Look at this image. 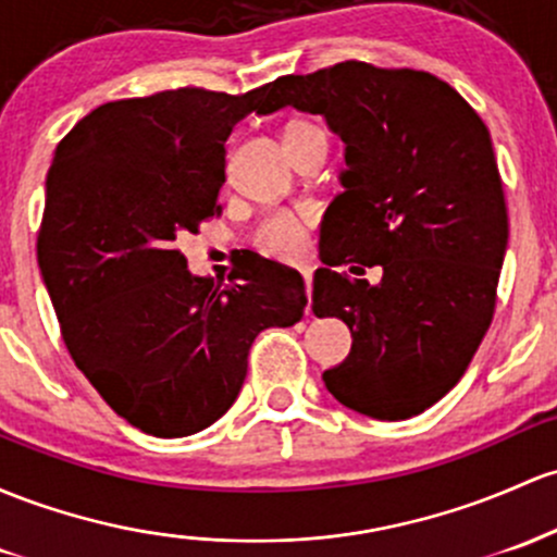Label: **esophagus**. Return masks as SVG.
I'll list each match as a JSON object with an SVG mask.
<instances>
[{"label":"esophagus","mask_w":557,"mask_h":557,"mask_svg":"<svg viewBox=\"0 0 557 557\" xmlns=\"http://www.w3.org/2000/svg\"><path fill=\"white\" fill-rule=\"evenodd\" d=\"M301 277H304V285H307V296H309V301H311V283H314V269L304 267L301 269Z\"/></svg>","instance_id":"esophagus-1"}]
</instances>
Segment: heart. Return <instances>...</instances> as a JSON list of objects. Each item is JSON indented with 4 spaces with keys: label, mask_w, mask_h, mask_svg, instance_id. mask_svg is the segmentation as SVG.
<instances>
[{
    "label": "heart",
    "mask_w": 557,
    "mask_h": 557,
    "mask_svg": "<svg viewBox=\"0 0 557 557\" xmlns=\"http://www.w3.org/2000/svg\"><path fill=\"white\" fill-rule=\"evenodd\" d=\"M311 129H320V126H314L311 121H293L285 129V139ZM256 246L269 256H277V259H293L307 246V222L293 216V213H274L256 232Z\"/></svg>",
    "instance_id": "b5f03b06"
}]
</instances>
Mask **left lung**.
<instances>
[{
    "label": "left lung",
    "instance_id": "1",
    "mask_svg": "<svg viewBox=\"0 0 557 557\" xmlns=\"http://www.w3.org/2000/svg\"><path fill=\"white\" fill-rule=\"evenodd\" d=\"M285 106L325 115L346 143L311 309L354 341L322 381L354 412L407 420L457 386L492 325L507 248L492 137L442 78L359 60L272 82L259 113ZM351 260L381 263L382 283L332 269Z\"/></svg>",
    "mask_w": 557,
    "mask_h": 557
}]
</instances>
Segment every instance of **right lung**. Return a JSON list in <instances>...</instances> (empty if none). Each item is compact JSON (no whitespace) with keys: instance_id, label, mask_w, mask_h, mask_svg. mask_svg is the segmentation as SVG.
Listing matches in <instances>:
<instances>
[{"instance_id":"obj_1","label":"right lung","mask_w":557,"mask_h":557,"mask_svg":"<svg viewBox=\"0 0 557 557\" xmlns=\"http://www.w3.org/2000/svg\"><path fill=\"white\" fill-rule=\"evenodd\" d=\"M267 87L106 102L54 150L36 253L60 333L110 409L150 436L216 423L240 394L256 335L304 317L293 269L248 253L230 285H213L176 248L222 213L224 143Z\"/></svg>"}]
</instances>
